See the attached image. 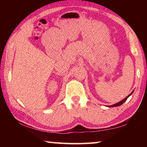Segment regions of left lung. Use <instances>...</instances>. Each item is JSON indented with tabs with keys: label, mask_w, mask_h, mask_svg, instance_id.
<instances>
[{
	"label": "left lung",
	"mask_w": 147,
	"mask_h": 147,
	"mask_svg": "<svg viewBox=\"0 0 147 147\" xmlns=\"http://www.w3.org/2000/svg\"><path fill=\"white\" fill-rule=\"evenodd\" d=\"M134 93V91L131 92V93L129 94V95H128L127 96H126V97L125 98H124L123 100H121V101H120L119 102H118V103H117V104H113V105H111V106H108V107H109V108H112V107H117V106H121V105H122V104H123L124 102H125L126 100H127V98L129 97V96H130V95H131V94H132V93Z\"/></svg>",
	"instance_id": "obj_1"
}]
</instances>
